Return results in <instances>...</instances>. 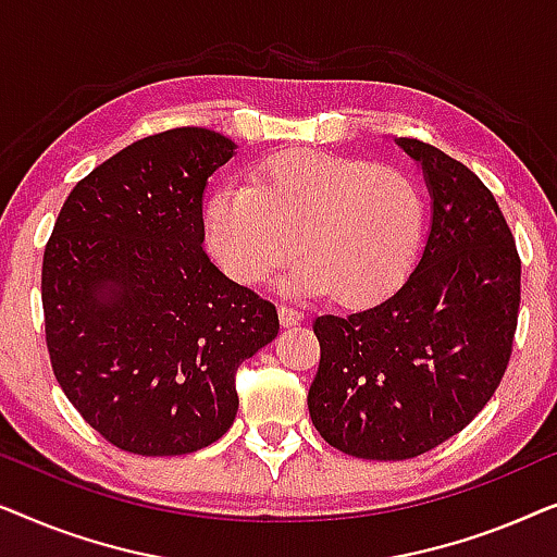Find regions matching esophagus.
<instances>
[{
  "label": "esophagus",
  "mask_w": 557,
  "mask_h": 557,
  "mask_svg": "<svg viewBox=\"0 0 557 557\" xmlns=\"http://www.w3.org/2000/svg\"><path fill=\"white\" fill-rule=\"evenodd\" d=\"M278 317H281V324L292 326V324H299V322H301L304 311L296 309V307H288V304H281V307H278Z\"/></svg>",
  "instance_id": "34e87169"
}]
</instances>
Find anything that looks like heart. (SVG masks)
<instances>
[{
    "label": "heart",
    "instance_id": "obj_1",
    "mask_svg": "<svg viewBox=\"0 0 557 557\" xmlns=\"http://www.w3.org/2000/svg\"><path fill=\"white\" fill-rule=\"evenodd\" d=\"M425 231V195L400 166L294 149L263 159L250 185L208 200V246L238 284H263L299 248L294 294L383 299L406 278Z\"/></svg>",
    "mask_w": 557,
    "mask_h": 557
}]
</instances>
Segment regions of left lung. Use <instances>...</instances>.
Wrapping results in <instances>:
<instances>
[{
    "mask_svg": "<svg viewBox=\"0 0 557 557\" xmlns=\"http://www.w3.org/2000/svg\"><path fill=\"white\" fill-rule=\"evenodd\" d=\"M431 233L416 271L375 307L314 319L309 416L357 459L403 461L467 429L505 375L520 309V256L497 200L469 166L418 139Z\"/></svg>",
    "mask_w": 557,
    "mask_h": 557,
    "instance_id": "1",
    "label": "left lung"
}]
</instances>
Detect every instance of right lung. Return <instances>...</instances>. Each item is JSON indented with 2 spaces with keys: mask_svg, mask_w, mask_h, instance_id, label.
<instances>
[{
  "mask_svg": "<svg viewBox=\"0 0 557 557\" xmlns=\"http://www.w3.org/2000/svg\"><path fill=\"white\" fill-rule=\"evenodd\" d=\"M233 154L197 126L128 144L73 187L45 246L52 372L121 451L215 444L238 413L235 370L278 334L276 307L202 248L205 187Z\"/></svg>",
  "mask_w": 557,
  "mask_h": 557,
  "instance_id": "1",
  "label": "right lung"
}]
</instances>
